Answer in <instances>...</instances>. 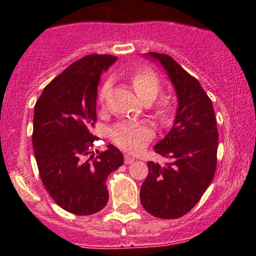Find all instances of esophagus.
I'll return each mask as SVG.
<instances>
[{
    "label": "esophagus",
    "instance_id": "34e87169",
    "mask_svg": "<svg viewBox=\"0 0 256 256\" xmlns=\"http://www.w3.org/2000/svg\"><path fill=\"white\" fill-rule=\"evenodd\" d=\"M124 160H125V164H132L134 161H135V158H134L132 156H130V154H125Z\"/></svg>",
    "mask_w": 256,
    "mask_h": 256
}]
</instances>
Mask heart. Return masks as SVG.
<instances>
[{"label": "heart", "mask_w": 256, "mask_h": 256, "mask_svg": "<svg viewBox=\"0 0 256 256\" xmlns=\"http://www.w3.org/2000/svg\"><path fill=\"white\" fill-rule=\"evenodd\" d=\"M131 85L141 102H152L161 89L158 76L151 70L138 72L131 78ZM110 84L105 82L99 92V100L104 102ZM172 105L168 98H164L157 105V115L162 121H167L171 116ZM154 128L144 121H124L114 126L112 130V141L128 152H136L154 138Z\"/></svg>", "instance_id": "1"}]
</instances>
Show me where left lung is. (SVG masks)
Wrapping results in <instances>:
<instances>
[{
  "label": "left lung",
  "mask_w": 256,
  "mask_h": 256,
  "mask_svg": "<svg viewBox=\"0 0 256 256\" xmlns=\"http://www.w3.org/2000/svg\"><path fill=\"white\" fill-rule=\"evenodd\" d=\"M147 56L166 70L176 90L178 106L172 128L154 147L170 162L164 166L147 162L148 174L141 186L140 200L154 216L176 219L200 202L216 174V114L200 82L174 59L154 52Z\"/></svg>",
  "instance_id": "8db88e82"
}]
</instances>
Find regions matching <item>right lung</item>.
I'll list each match as a JSON object with an SVG mask.
<instances>
[{"mask_svg":"<svg viewBox=\"0 0 256 256\" xmlns=\"http://www.w3.org/2000/svg\"><path fill=\"white\" fill-rule=\"evenodd\" d=\"M118 56L90 54L74 62L44 88L34 105L32 142L40 180L69 213L90 216L109 200L106 178L122 166L114 144L92 152L100 76Z\"/></svg>","mask_w":256,"mask_h":256,"instance_id":"obj_1","label":"right lung"}]
</instances>
